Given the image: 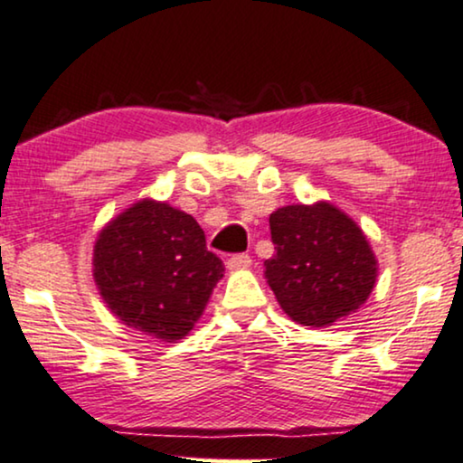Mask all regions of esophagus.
I'll return each instance as SVG.
<instances>
[{"instance_id":"esophagus-1","label":"esophagus","mask_w":463,"mask_h":463,"mask_svg":"<svg viewBox=\"0 0 463 463\" xmlns=\"http://www.w3.org/2000/svg\"><path fill=\"white\" fill-rule=\"evenodd\" d=\"M250 255L249 253H236L232 255L230 260H227V266L232 268V270H238V268H249L250 266Z\"/></svg>"}]
</instances>
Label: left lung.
I'll list each match as a JSON object with an SVG mask.
<instances>
[{
    "label": "left lung",
    "instance_id": "obj_1",
    "mask_svg": "<svg viewBox=\"0 0 463 463\" xmlns=\"http://www.w3.org/2000/svg\"><path fill=\"white\" fill-rule=\"evenodd\" d=\"M277 253L264 275L281 309L302 326H333L367 300L375 258L361 227L326 202L285 205L270 214Z\"/></svg>",
    "mask_w": 463,
    "mask_h": 463
}]
</instances>
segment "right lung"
<instances>
[{
	"label": "right lung",
	"mask_w": 463,
	"mask_h": 463,
	"mask_svg": "<svg viewBox=\"0 0 463 463\" xmlns=\"http://www.w3.org/2000/svg\"><path fill=\"white\" fill-rule=\"evenodd\" d=\"M222 270L199 222L152 199L111 221L94 247V279L107 307L127 326L163 341L188 335Z\"/></svg>",
	"instance_id": "right-lung-1"
}]
</instances>
